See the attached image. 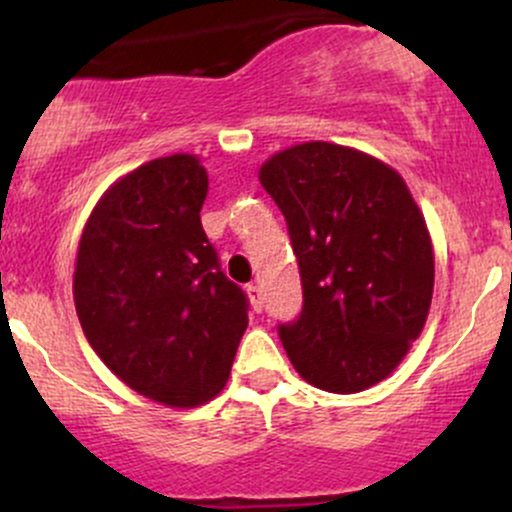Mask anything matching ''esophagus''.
Returning a JSON list of instances; mask_svg holds the SVG:
<instances>
[{
    "mask_svg": "<svg viewBox=\"0 0 512 512\" xmlns=\"http://www.w3.org/2000/svg\"><path fill=\"white\" fill-rule=\"evenodd\" d=\"M245 293H248L252 310H255V313H260V310H262V293H260V289H257L255 284H248V286H245Z\"/></svg>",
    "mask_w": 512,
    "mask_h": 512,
    "instance_id": "34e87169",
    "label": "esophagus"
}]
</instances>
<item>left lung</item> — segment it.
<instances>
[{
    "mask_svg": "<svg viewBox=\"0 0 512 512\" xmlns=\"http://www.w3.org/2000/svg\"><path fill=\"white\" fill-rule=\"evenodd\" d=\"M257 175L301 267L303 313L279 327L293 368L337 395L378 385L424 332L436 279L407 182L380 158L330 142L289 146Z\"/></svg>",
    "mask_w": 512,
    "mask_h": 512,
    "instance_id": "obj_1",
    "label": "left lung"
}]
</instances>
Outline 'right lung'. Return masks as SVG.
Instances as JSON below:
<instances>
[{
    "mask_svg": "<svg viewBox=\"0 0 512 512\" xmlns=\"http://www.w3.org/2000/svg\"><path fill=\"white\" fill-rule=\"evenodd\" d=\"M197 156L154 158L117 178L88 216L74 267L81 330L134 392L195 409L226 387L248 301L202 228Z\"/></svg>",
    "mask_w": 512,
    "mask_h": 512,
    "instance_id": "obj_1",
    "label": "right lung"
}]
</instances>
